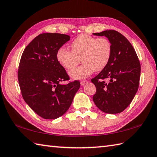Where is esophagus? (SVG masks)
<instances>
[{
    "instance_id": "obj_1",
    "label": "esophagus",
    "mask_w": 157,
    "mask_h": 157,
    "mask_svg": "<svg viewBox=\"0 0 157 157\" xmlns=\"http://www.w3.org/2000/svg\"><path fill=\"white\" fill-rule=\"evenodd\" d=\"M88 82L86 81V80H82V81L80 82V84H81L82 86H84V85H85V84H88Z\"/></svg>"
}]
</instances>
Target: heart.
<instances>
[{
    "label": "heart",
    "instance_id": "obj_1",
    "mask_svg": "<svg viewBox=\"0 0 157 157\" xmlns=\"http://www.w3.org/2000/svg\"><path fill=\"white\" fill-rule=\"evenodd\" d=\"M71 51L65 48L58 49L56 58L60 66L70 70L79 63L82 58L83 64L69 72L73 79L87 78L95 71H102L108 64L112 54V45L105 36H95L81 34L73 40L70 44Z\"/></svg>",
    "mask_w": 157,
    "mask_h": 157
}]
</instances>
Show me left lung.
I'll list each match as a JSON object with an SVG mask.
<instances>
[{"label": "left lung", "mask_w": 157, "mask_h": 157, "mask_svg": "<svg viewBox=\"0 0 157 157\" xmlns=\"http://www.w3.org/2000/svg\"><path fill=\"white\" fill-rule=\"evenodd\" d=\"M93 35L105 36L112 45L108 64L91 79L97 89L93 101L103 112L121 113L130 105L138 90L140 60L133 45L116 30H105Z\"/></svg>", "instance_id": "left-lung-1"}]
</instances>
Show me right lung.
<instances>
[{"mask_svg": "<svg viewBox=\"0 0 157 157\" xmlns=\"http://www.w3.org/2000/svg\"><path fill=\"white\" fill-rule=\"evenodd\" d=\"M69 39L70 36L64 34H40L21 55L17 71L21 95L30 108L44 119L63 116L80 87L78 80L60 84L70 78L58 63L56 54Z\"/></svg>", "mask_w": 157, "mask_h": 157, "instance_id": "add662e5", "label": "right lung"}]
</instances>
